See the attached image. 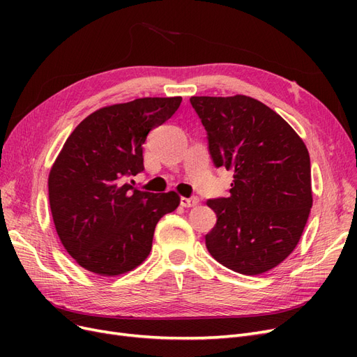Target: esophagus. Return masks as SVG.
<instances>
[{"mask_svg": "<svg viewBox=\"0 0 357 357\" xmlns=\"http://www.w3.org/2000/svg\"><path fill=\"white\" fill-rule=\"evenodd\" d=\"M198 202H199V198H197V197H192V198H185V197H181V198H180L181 207H186V208H189V207H195V205H198Z\"/></svg>", "mask_w": 357, "mask_h": 357, "instance_id": "esophagus-1", "label": "esophagus"}]
</instances>
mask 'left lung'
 I'll use <instances>...</instances> for the list:
<instances>
[{"mask_svg":"<svg viewBox=\"0 0 357 357\" xmlns=\"http://www.w3.org/2000/svg\"><path fill=\"white\" fill-rule=\"evenodd\" d=\"M215 167L234 171L228 198L205 235L210 255L244 275L264 274L295 250L312 205L307 146L284 119L245 95L192 96Z\"/></svg>","mask_w":357,"mask_h":357,"instance_id":"obj_1","label":"left lung"}]
</instances>
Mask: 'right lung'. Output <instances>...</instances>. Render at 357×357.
I'll return each mask as SVG.
<instances>
[{"mask_svg":"<svg viewBox=\"0 0 357 357\" xmlns=\"http://www.w3.org/2000/svg\"><path fill=\"white\" fill-rule=\"evenodd\" d=\"M181 96L102 107L82 121L49 174V202L62 245L104 277L132 271L152 250L156 223L174 211V190H138L128 177L144 169L143 144L177 112Z\"/></svg>","mask_w":357,"mask_h":357,"instance_id":"right-lung-1","label":"right lung"}]
</instances>
